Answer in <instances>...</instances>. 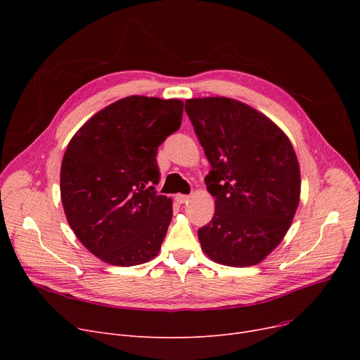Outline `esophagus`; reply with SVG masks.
<instances>
[{
	"mask_svg": "<svg viewBox=\"0 0 360 360\" xmlns=\"http://www.w3.org/2000/svg\"><path fill=\"white\" fill-rule=\"evenodd\" d=\"M175 200H176L179 204H185L188 200H190V195H185V194H178V195H175Z\"/></svg>",
	"mask_w": 360,
	"mask_h": 360,
	"instance_id": "1",
	"label": "esophagus"
}]
</instances>
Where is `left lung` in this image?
<instances>
[{
    "label": "left lung",
    "instance_id": "1",
    "mask_svg": "<svg viewBox=\"0 0 360 360\" xmlns=\"http://www.w3.org/2000/svg\"><path fill=\"white\" fill-rule=\"evenodd\" d=\"M185 112L212 166V221L198 229L201 248L231 267L255 266L289 231L300 194L292 143L274 122L229 98L188 99Z\"/></svg>",
    "mask_w": 360,
    "mask_h": 360
}]
</instances>
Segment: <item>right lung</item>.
<instances>
[{
  "instance_id": "obj_1",
  "label": "right lung",
  "mask_w": 360,
  "mask_h": 360,
  "mask_svg": "<svg viewBox=\"0 0 360 360\" xmlns=\"http://www.w3.org/2000/svg\"><path fill=\"white\" fill-rule=\"evenodd\" d=\"M178 99L129 96L91 117L71 139L61 163V200L84 247L112 266L155 258L172 219L159 195V146L182 121Z\"/></svg>"
}]
</instances>
